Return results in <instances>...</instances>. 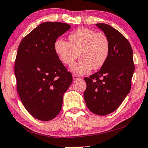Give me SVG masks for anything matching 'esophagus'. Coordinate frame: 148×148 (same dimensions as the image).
Masks as SVG:
<instances>
[{"instance_id":"1","label":"esophagus","mask_w":148,"mask_h":148,"mask_svg":"<svg viewBox=\"0 0 148 148\" xmlns=\"http://www.w3.org/2000/svg\"><path fill=\"white\" fill-rule=\"evenodd\" d=\"M72 77H73V79L74 80H78V79H80L81 78L78 76H76V75H73L72 76Z\"/></svg>"}]
</instances>
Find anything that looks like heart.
Returning <instances> with one entry per match:
<instances>
[{"label": "heart", "instance_id": "heart-1", "mask_svg": "<svg viewBox=\"0 0 148 148\" xmlns=\"http://www.w3.org/2000/svg\"><path fill=\"white\" fill-rule=\"evenodd\" d=\"M69 39V43L56 40L54 50L62 62L68 66L74 64L79 53L81 59L71 68L74 73L88 74L92 69H101L106 62L110 52V42L106 35L82 27L70 34Z\"/></svg>", "mask_w": 148, "mask_h": 148}]
</instances>
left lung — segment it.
<instances>
[{
    "mask_svg": "<svg viewBox=\"0 0 148 148\" xmlns=\"http://www.w3.org/2000/svg\"><path fill=\"white\" fill-rule=\"evenodd\" d=\"M96 25L109 39L110 52L99 71L84 78V97L90 111L103 116L115 111L130 92L134 64L132 47L125 36L108 24Z\"/></svg>",
    "mask_w": 148,
    "mask_h": 148,
    "instance_id": "1",
    "label": "left lung"
}]
</instances>
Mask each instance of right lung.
I'll list each match as a JSON object with an SVG mask.
<instances>
[{
  "label": "right lung",
  "mask_w": 148,
  "mask_h": 148,
  "mask_svg": "<svg viewBox=\"0 0 148 148\" xmlns=\"http://www.w3.org/2000/svg\"><path fill=\"white\" fill-rule=\"evenodd\" d=\"M68 23L44 22L27 34L18 47L14 73L17 91L25 109L42 121L55 118L72 76L54 50L58 37L70 29Z\"/></svg>",
  "instance_id": "obj_1"
}]
</instances>
